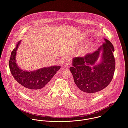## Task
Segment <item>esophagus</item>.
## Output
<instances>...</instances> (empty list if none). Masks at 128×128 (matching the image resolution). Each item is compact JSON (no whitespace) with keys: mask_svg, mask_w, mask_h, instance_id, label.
Wrapping results in <instances>:
<instances>
[{"mask_svg":"<svg viewBox=\"0 0 128 128\" xmlns=\"http://www.w3.org/2000/svg\"><path fill=\"white\" fill-rule=\"evenodd\" d=\"M69 62L66 60H62V64L64 66H67L69 65Z\"/></svg>","mask_w":128,"mask_h":128,"instance_id":"1","label":"esophagus"}]
</instances>
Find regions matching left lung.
Segmentation results:
<instances>
[{
	"label": "left lung",
	"instance_id": "left-lung-1",
	"mask_svg": "<svg viewBox=\"0 0 128 128\" xmlns=\"http://www.w3.org/2000/svg\"><path fill=\"white\" fill-rule=\"evenodd\" d=\"M104 40V43L94 53L84 57L73 58V66L70 70L74 81L72 89L76 94L91 98L106 88L111 81L115 68L113 54L114 49L109 40ZM101 52V61L94 65Z\"/></svg>",
	"mask_w": 128,
	"mask_h": 128
}]
</instances>
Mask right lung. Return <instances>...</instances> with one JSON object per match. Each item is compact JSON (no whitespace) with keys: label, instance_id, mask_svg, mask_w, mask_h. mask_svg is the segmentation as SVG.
I'll list each match as a JSON object with an SVG mask.
<instances>
[{"label":"right lung","instance_id":"right-lung-1","mask_svg":"<svg viewBox=\"0 0 128 128\" xmlns=\"http://www.w3.org/2000/svg\"><path fill=\"white\" fill-rule=\"evenodd\" d=\"M12 51L9 60V68L18 88L28 95L36 96L45 94L49 90L50 80L60 69V66L44 68L33 72L23 71L18 68L16 60V51L20 44Z\"/></svg>","mask_w":128,"mask_h":128}]
</instances>
